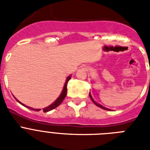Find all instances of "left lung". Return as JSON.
<instances>
[{
    "mask_svg": "<svg viewBox=\"0 0 150 150\" xmlns=\"http://www.w3.org/2000/svg\"><path fill=\"white\" fill-rule=\"evenodd\" d=\"M89 97H90V99H91L92 101H93V102L94 103H95V104L97 106V107H100V108H102V109H103V110H110V109H108V108H107V107H104L103 106H102V105H100V103H96V101L93 100V96H92V95L90 94V93H89Z\"/></svg>",
    "mask_w": 150,
    "mask_h": 150,
    "instance_id": "obj_1",
    "label": "left lung"
}]
</instances>
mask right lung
I'll return each instance as SVG.
<instances>
[{
    "label": "right lung",
    "instance_id": "obj_1",
    "mask_svg": "<svg viewBox=\"0 0 150 150\" xmlns=\"http://www.w3.org/2000/svg\"><path fill=\"white\" fill-rule=\"evenodd\" d=\"M71 77V75H69V76H68V78H67V79H66V81H65V83H64V85L63 89H62V91H61V94H60V96L57 97V100H55V101H54L53 103H51L50 105H49L48 107H45V108H43V112H48V111H50V110H52L54 109V108H56V107H58L59 105L61 104V103H62V101L64 100L66 95H67V91H68V90H67V84H68V81L70 80ZM17 100L18 102L19 103H21L22 105H23V106H25V105L23 104L22 103H21L18 100ZM25 107H26V106H25ZM26 107L30 110H35V111H40V110H41V109H34V108H32V107Z\"/></svg>",
    "mask_w": 150,
    "mask_h": 150
}]
</instances>
